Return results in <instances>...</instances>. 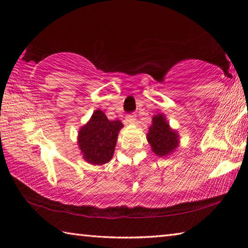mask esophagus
Segmentation results:
<instances>
[{
  "label": "esophagus",
  "instance_id": "34e87169",
  "mask_svg": "<svg viewBox=\"0 0 248 248\" xmlns=\"http://www.w3.org/2000/svg\"><path fill=\"white\" fill-rule=\"evenodd\" d=\"M125 122L127 123V124H134L135 122H136V115H135V114H128V115H126Z\"/></svg>",
  "mask_w": 248,
  "mask_h": 248
}]
</instances>
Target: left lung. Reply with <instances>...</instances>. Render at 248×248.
<instances>
[{
	"label": "left lung",
	"mask_w": 248,
	"mask_h": 248,
	"mask_svg": "<svg viewBox=\"0 0 248 248\" xmlns=\"http://www.w3.org/2000/svg\"><path fill=\"white\" fill-rule=\"evenodd\" d=\"M148 142L157 156H167L179 146V135L170 127L164 114L152 118V124L147 134Z\"/></svg>",
	"instance_id": "obj_1"
}]
</instances>
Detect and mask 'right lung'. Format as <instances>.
Segmentation results:
<instances>
[{"mask_svg": "<svg viewBox=\"0 0 248 248\" xmlns=\"http://www.w3.org/2000/svg\"><path fill=\"white\" fill-rule=\"evenodd\" d=\"M121 121H109L101 110H96L91 120L78 132V143L83 158L90 164L102 165L108 163L114 153Z\"/></svg>", "mask_w": 248, "mask_h": 248, "instance_id": "obj_1", "label": "right lung"}]
</instances>
